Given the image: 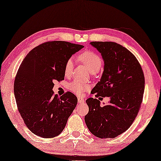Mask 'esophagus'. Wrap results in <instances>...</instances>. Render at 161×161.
Masks as SVG:
<instances>
[{"instance_id":"34e87169","label":"esophagus","mask_w":161,"mask_h":161,"mask_svg":"<svg viewBox=\"0 0 161 161\" xmlns=\"http://www.w3.org/2000/svg\"><path fill=\"white\" fill-rule=\"evenodd\" d=\"M78 103H84V100H83V98L81 97H79L78 98Z\"/></svg>"}]
</instances>
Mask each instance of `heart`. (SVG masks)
I'll use <instances>...</instances> for the list:
<instances>
[{"label":"heart","mask_w":161,"mask_h":161,"mask_svg":"<svg viewBox=\"0 0 161 161\" xmlns=\"http://www.w3.org/2000/svg\"><path fill=\"white\" fill-rule=\"evenodd\" d=\"M78 61L83 64L88 68L91 73L97 72L103 65V59L97 53L92 50H86L78 56ZM74 62L72 58L68 59L64 64L65 76H70L73 69ZM89 89V85L80 82L79 80H74L69 85V89L77 94H82L83 92Z\"/></svg>","instance_id":"b5f03b06"}]
</instances>
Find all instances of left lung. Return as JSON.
<instances>
[{"mask_svg": "<svg viewBox=\"0 0 161 161\" xmlns=\"http://www.w3.org/2000/svg\"><path fill=\"white\" fill-rule=\"evenodd\" d=\"M104 60L100 81L92 90L95 97L110 98L100 107L98 99L90 97L85 122L89 131L100 138H114L127 130L138 115L144 92L142 66L132 53L113 42H92Z\"/></svg>", "mask_w": 161, "mask_h": 161, "instance_id": "obj_1", "label": "left lung"}]
</instances>
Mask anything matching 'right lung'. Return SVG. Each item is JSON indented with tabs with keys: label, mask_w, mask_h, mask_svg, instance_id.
<instances>
[{
	"label": "right lung",
	"mask_w": 161,
	"mask_h": 161,
	"mask_svg": "<svg viewBox=\"0 0 161 161\" xmlns=\"http://www.w3.org/2000/svg\"><path fill=\"white\" fill-rule=\"evenodd\" d=\"M83 45L64 41H49L36 46L22 61L14 83L17 108L33 133L53 138L64 129L78 98L67 92L54 94V81L64 79V64Z\"/></svg>",
	"instance_id": "1"
}]
</instances>
